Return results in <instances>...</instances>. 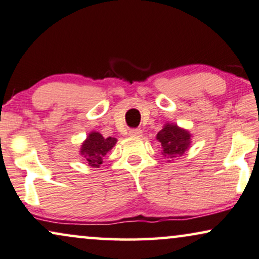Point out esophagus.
Returning <instances> with one entry per match:
<instances>
[{
    "instance_id": "1",
    "label": "esophagus",
    "mask_w": 259,
    "mask_h": 259,
    "mask_svg": "<svg viewBox=\"0 0 259 259\" xmlns=\"http://www.w3.org/2000/svg\"><path fill=\"white\" fill-rule=\"evenodd\" d=\"M129 135L133 137H140L142 136V130L141 129H130L129 130Z\"/></svg>"
}]
</instances>
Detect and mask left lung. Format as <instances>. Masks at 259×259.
Here are the masks:
<instances>
[{"instance_id":"obj_1","label":"left lung","mask_w":259,"mask_h":259,"mask_svg":"<svg viewBox=\"0 0 259 259\" xmlns=\"http://www.w3.org/2000/svg\"><path fill=\"white\" fill-rule=\"evenodd\" d=\"M162 148V155L167 159H175L182 155L190 146V134L177 125L166 124L156 135Z\"/></svg>"}]
</instances>
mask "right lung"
<instances>
[{
    "label": "right lung",
    "mask_w": 259,
    "mask_h": 259,
    "mask_svg": "<svg viewBox=\"0 0 259 259\" xmlns=\"http://www.w3.org/2000/svg\"><path fill=\"white\" fill-rule=\"evenodd\" d=\"M117 140L114 137H103L99 133H91L87 140L81 147V155L84 156L88 165L93 167H99L103 163L104 156L116 145Z\"/></svg>",
    "instance_id": "obj_1"
}]
</instances>
